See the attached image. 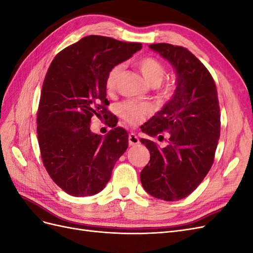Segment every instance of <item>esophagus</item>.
<instances>
[{
	"label": "esophagus",
	"mask_w": 253,
	"mask_h": 253,
	"mask_svg": "<svg viewBox=\"0 0 253 253\" xmlns=\"http://www.w3.org/2000/svg\"><path fill=\"white\" fill-rule=\"evenodd\" d=\"M139 143V138L136 136V134L131 133L128 135V144L129 145H136Z\"/></svg>",
	"instance_id": "34e87169"
}]
</instances>
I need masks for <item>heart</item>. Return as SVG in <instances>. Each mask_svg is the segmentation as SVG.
<instances>
[{"mask_svg": "<svg viewBox=\"0 0 253 253\" xmlns=\"http://www.w3.org/2000/svg\"><path fill=\"white\" fill-rule=\"evenodd\" d=\"M136 67L138 68L143 78L147 82L155 88L157 95L167 100L170 99L176 89V84L174 81L167 80L163 82L166 75V67L164 64L153 57H143L136 61ZM122 65H114L109 71L105 78L106 90L114 91L117 88L119 78L122 73ZM153 108L150 103L147 102H136V101H126L119 106V113L121 117L126 122L131 126L140 124L143 118L152 114Z\"/></svg>", "mask_w": 253, "mask_h": 253, "instance_id": "1", "label": "heart"}]
</instances>
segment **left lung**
I'll use <instances>...</instances> for the list:
<instances>
[{"label": "left lung", "mask_w": 253, "mask_h": 253, "mask_svg": "<svg viewBox=\"0 0 253 253\" xmlns=\"http://www.w3.org/2000/svg\"><path fill=\"white\" fill-rule=\"evenodd\" d=\"M149 47L175 68L177 86L142 129L151 137L163 132L171 136L164 149L152 140H140L150 151L140 180L150 195L175 202L192 193L213 165L220 134L217 89L207 67L187 48L168 43Z\"/></svg>", "instance_id": "obj_1"}]
</instances>
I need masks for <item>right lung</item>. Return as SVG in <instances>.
I'll list each match as a JSON object with an SVG mask.
<instances>
[{
  "label": "right lung",
  "mask_w": 253,
  "mask_h": 253,
  "mask_svg": "<svg viewBox=\"0 0 253 253\" xmlns=\"http://www.w3.org/2000/svg\"><path fill=\"white\" fill-rule=\"evenodd\" d=\"M141 47L140 43L87 36L51 61L38 108V140L45 169L67 194L81 197L100 192L127 149L126 129L112 126L102 138L89 126L94 116L108 115L109 71Z\"/></svg>",
  "instance_id": "right-lung-1"
}]
</instances>
